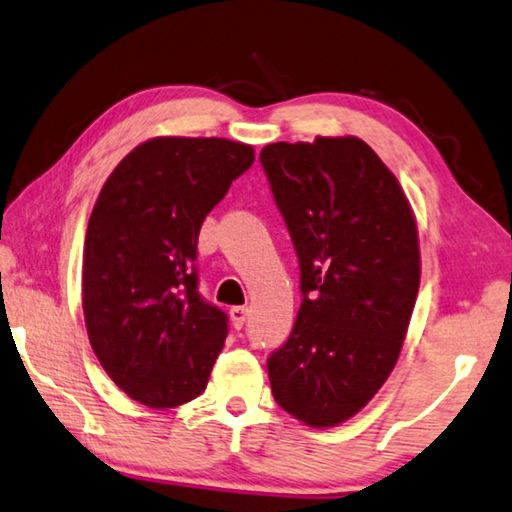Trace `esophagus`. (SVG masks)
I'll list each match as a JSON object with an SVG mask.
<instances>
[{
  "label": "esophagus",
  "mask_w": 512,
  "mask_h": 512,
  "mask_svg": "<svg viewBox=\"0 0 512 512\" xmlns=\"http://www.w3.org/2000/svg\"><path fill=\"white\" fill-rule=\"evenodd\" d=\"M230 319H232V326L241 330L246 326V319H248V307H232L230 310Z\"/></svg>",
  "instance_id": "34e87169"
}]
</instances>
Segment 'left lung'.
<instances>
[{"label":"left lung","mask_w":512,"mask_h":512,"mask_svg":"<svg viewBox=\"0 0 512 512\" xmlns=\"http://www.w3.org/2000/svg\"><path fill=\"white\" fill-rule=\"evenodd\" d=\"M300 266L294 330L266 360L275 401L328 428L367 405L399 360L419 291L417 223L401 184L355 136L259 154Z\"/></svg>","instance_id":"left-lung-1"}]
</instances>
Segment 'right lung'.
<instances>
[{"instance_id": "1", "label": "right lung", "mask_w": 512, "mask_h": 512, "mask_svg": "<svg viewBox=\"0 0 512 512\" xmlns=\"http://www.w3.org/2000/svg\"><path fill=\"white\" fill-rule=\"evenodd\" d=\"M253 161L246 143L157 136L97 196L81 269L88 339L113 383L148 408L205 392L227 314L198 291V234Z\"/></svg>"}]
</instances>
